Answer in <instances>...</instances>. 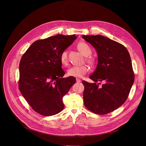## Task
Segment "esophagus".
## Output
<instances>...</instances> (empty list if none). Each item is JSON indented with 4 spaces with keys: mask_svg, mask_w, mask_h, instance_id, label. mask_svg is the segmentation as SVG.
<instances>
[{
    "mask_svg": "<svg viewBox=\"0 0 146 146\" xmlns=\"http://www.w3.org/2000/svg\"><path fill=\"white\" fill-rule=\"evenodd\" d=\"M76 81L77 82H81V80L80 79H79V78H76Z\"/></svg>",
    "mask_w": 146,
    "mask_h": 146,
    "instance_id": "34e87169",
    "label": "esophagus"
}]
</instances>
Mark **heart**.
I'll list each match as a JSON object with an SVG mask.
<instances>
[{
	"label": "heart",
	"instance_id": "b5f03b06",
	"mask_svg": "<svg viewBox=\"0 0 146 146\" xmlns=\"http://www.w3.org/2000/svg\"><path fill=\"white\" fill-rule=\"evenodd\" d=\"M77 48L80 52L86 56H89L91 54V50L89 46L84 42H80L77 45ZM59 59L61 64L63 65H66L68 63V52L66 50H64L61 52L59 55ZM87 61L90 64H93V60L91 58H87ZM90 70V68L87 65L80 66H74L69 68L68 70L67 74L69 77H82L86 74Z\"/></svg>",
	"mask_w": 146,
	"mask_h": 146
}]
</instances>
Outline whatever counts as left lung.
Returning <instances> with one entry per match:
<instances>
[{"label": "left lung", "instance_id": "obj_1", "mask_svg": "<svg viewBox=\"0 0 146 146\" xmlns=\"http://www.w3.org/2000/svg\"><path fill=\"white\" fill-rule=\"evenodd\" d=\"M98 53V62L90 78L82 81L83 100L86 108L100 115L113 111L127 99L134 82L135 75L129 53L122 44L101 35H82ZM105 84L100 88L96 82ZM100 84V83H99Z\"/></svg>", "mask_w": 146, "mask_h": 146}]
</instances>
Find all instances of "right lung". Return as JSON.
Listing matches in <instances>:
<instances>
[{
  "instance_id": "right-lung-1",
  "label": "right lung",
  "mask_w": 146,
  "mask_h": 146,
  "mask_svg": "<svg viewBox=\"0 0 146 146\" xmlns=\"http://www.w3.org/2000/svg\"><path fill=\"white\" fill-rule=\"evenodd\" d=\"M76 35H58L33 43L21 59L19 90L33 110L44 116L60 112L62 98L76 82L63 78L59 55L76 39Z\"/></svg>"
}]
</instances>
